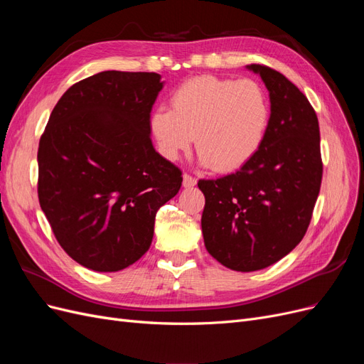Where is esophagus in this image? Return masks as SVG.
<instances>
[{
  "label": "esophagus",
  "mask_w": 364,
  "mask_h": 364,
  "mask_svg": "<svg viewBox=\"0 0 364 364\" xmlns=\"http://www.w3.org/2000/svg\"><path fill=\"white\" fill-rule=\"evenodd\" d=\"M196 183H197V181H196V178H193L191 174H188V173L183 174V186H185V188H193Z\"/></svg>",
  "instance_id": "1"
}]
</instances>
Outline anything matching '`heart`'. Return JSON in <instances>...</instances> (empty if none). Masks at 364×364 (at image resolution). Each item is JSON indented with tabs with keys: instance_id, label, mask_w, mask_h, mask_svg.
I'll use <instances>...</instances> for the list:
<instances>
[{
	"instance_id": "obj_1",
	"label": "heart",
	"mask_w": 364,
	"mask_h": 364,
	"mask_svg": "<svg viewBox=\"0 0 364 364\" xmlns=\"http://www.w3.org/2000/svg\"><path fill=\"white\" fill-rule=\"evenodd\" d=\"M171 109L150 115L161 155L174 161L194 141L200 162L215 171H234L259 150L270 123V103L253 80L200 75L183 82L170 98Z\"/></svg>"
}]
</instances>
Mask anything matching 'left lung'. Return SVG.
Segmentation results:
<instances>
[{"label": "left lung", "instance_id": "8db88e82", "mask_svg": "<svg viewBox=\"0 0 364 364\" xmlns=\"http://www.w3.org/2000/svg\"><path fill=\"white\" fill-rule=\"evenodd\" d=\"M270 123L259 150L237 173L200 179L205 247L237 272L266 269L304 238L322 183L321 132L313 106L297 87L264 65Z\"/></svg>", "mask_w": 364, "mask_h": 364}]
</instances>
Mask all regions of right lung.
Listing matches in <instances>:
<instances>
[{
  "mask_svg": "<svg viewBox=\"0 0 364 364\" xmlns=\"http://www.w3.org/2000/svg\"><path fill=\"white\" fill-rule=\"evenodd\" d=\"M156 73L103 71L73 85L39 141L38 196L62 249L95 272H118L149 250L158 209L182 171L150 139Z\"/></svg>",
  "mask_w": 364,
  "mask_h": 364,
  "instance_id": "add662e5",
  "label": "right lung"
}]
</instances>
